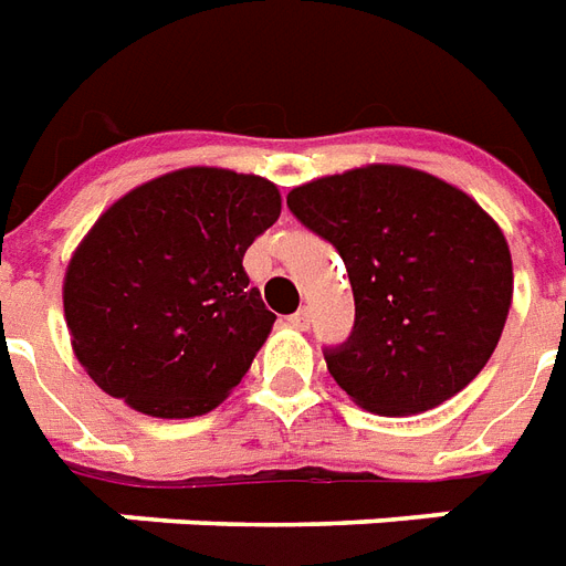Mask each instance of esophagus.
<instances>
[{"label":"esophagus","instance_id":"esophagus-1","mask_svg":"<svg viewBox=\"0 0 566 566\" xmlns=\"http://www.w3.org/2000/svg\"><path fill=\"white\" fill-rule=\"evenodd\" d=\"M289 325L298 331H307L310 328V310L304 307V310H298V313H292V316H289Z\"/></svg>","mask_w":566,"mask_h":566}]
</instances>
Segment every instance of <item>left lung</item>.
<instances>
[{"label":"left lung","instance_id":"obj_1","mask_svg":"<svg viewBox=\"0 0 566 566\" xmlns=\"http://www.w3.org/2000/svg\"><path fill=\"white\" fill-rule=\"evenodd\" d=\"M286 206L348 271L355 325L346 343L322 352L358 406L418 415L486 367L507 318L513 265L474 199L418 169L379 164L295 187Z\"/></svg>","mask_w":566,"mask_h":566}]
</instances>
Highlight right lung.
<instances>
[{"mask_svg":"<svg viewBox=\"0 0 566 566\" xmlns=\"http://www.w3.org/2000/svg\"><path fill=\"white\" fill-rule=\"evenodd\" d=\"M277 218L271 181L208 167L106 208L65 277L74 352L97 388L151 418L214 409L277 318L241 265Z\"/></svg>","mask_w":566,"mask_h":566,"instance_id":"obj_1","label":"right lung"}]
</instances>
